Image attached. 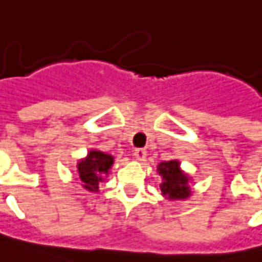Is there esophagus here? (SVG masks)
I'll list each match as a JSON object with an SVG mask.
<instances>
[{
    "label": "esophagus",
    "instance_id": "1",
    "mask_svg": "<svg viewBox=\"0 0 262 262\" xmlns=\"http://www.w3.org/2000/svg\"><path fill=\"white\" fill-rule=\"evenodd\" d=\"M134 157L136 158V159H138V161H144V159H146V157H147V152H146V150H143V148H136L135 151H134Z\"/></svg>",
    "mask_w": 262,
    "mask_h": 262
}]
</instances>
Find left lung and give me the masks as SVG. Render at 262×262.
Listing matches in <instances>:
<instances>
[{"mask_svg":"<svg viewBox=\"0 0 262 262\" xmlns=\"http://www.w3.org/2000/svg\"><path fill=\"white\" fill-rule=\"evenodd\" d=\"M157 171L162 177V183L159 187L165 200L185 201L191 196L193 194V190L190 187L191 178L181 168V162L178 159L161 162L158 165Z\"/></svg>","mask_w":262,"mask_h":262,"instance_id":"1","label":"left lung"}]
</instances>
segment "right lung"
Wrapping results in <instances>:
<instances>
[{"instance_id": "right-lung-1", "label": "right lung", "mask_w": 262, "mask_h": 262, "mask_svg": "<svg viewBox=\"0 0 262 262\" xmlns=\"http://www.w3.org/2000/svg\"><path fill=\"white\" fill-rule=\"evenodd\" d=\"M115 157L100 150H91L87 157L77 162V175L84 190L99 193V183L108 177Z\"/></svg>"}]
</instances>
